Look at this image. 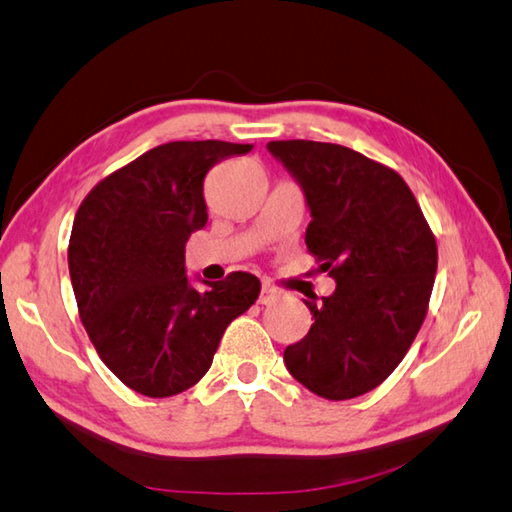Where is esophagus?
<instances>
[{"instance_id": "1", "label": "esophagus", "mask_w": 512, "mask_h": 512, "mask_svg": "<svg viewBox=\"0 0 512 512\" xmlns=\"http://www.w3.org/2000/svg\"><path fill=\"white\" fill-rule=\"evenodd\" d=\"M282 295H284V293H282V290H279L277 286L264 282V286H262V293H259V304H264V306H268V304H275L277 299L282 297Z\"/></svg>"}]
</instances>
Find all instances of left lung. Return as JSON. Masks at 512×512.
Wrapping results in <instances>:
<instances>
[{"label": "left lung", "instance_id": "obj_1", "mask_svg": "<svg viewBox=\"0 0 512 512\" xmlns=\"http://www.w3.org/2000/svg\"><path fill=\"white\" fill-rule=\"evenodd\" d=\"M306 193L308 253L337 282L308 335L284 350L288 373L324 399L377 388L422 328L437 273V242L397 170L353 148L308 139L268 142Z\"/></svg>", "mask_w": 512, "mask_h": 512}]
</instances>
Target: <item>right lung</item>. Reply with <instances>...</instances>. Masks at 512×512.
Returning a JSON list of instances; mask_svg holds the SVG:
<instances>
[{
    "label": "right lung",
    "instance_id": "add662e5",
    "mask_svg": "<svg viewBox=\"0 0 512 512\" xmlns=\"http://www.w3.org/2000/svg\"><path fill=\"white\" fill-rule=\"evenodd\" d=\"M253 144L168 142L104 177L79 204L68 270L79 319L102 362L146 397L202 379L224 330L262 284L226 275L206 293L188 286L184 246L206 226L204 177Z\"/></svg>",
    "mask_w": 512,
    "mask_h": 512
}]
</instances>
